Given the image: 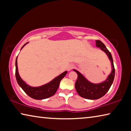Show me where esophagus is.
Segmentation results:
<instances>
[{"mask_svg": "<svg viewBox=\"0 0 131 131\" xmlns=\"http://www.w3.org/2000/svg\"><path fill=\"white\" fill-rule=\"evenodd\" d=\"M73 68H74V65H68V68H67V69H68V70L69 71V70H70L71 69H72Z\"/></svg>", "mask_w": 131, "mask_h": 131, "instance_id": "esophagus-1", "label": "esophagus"}]
</instances>
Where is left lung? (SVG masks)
Returning <instances> with one entry per match:
<instances>
[{"label": "left lung", "mask_w": 131, "mask_h": 131, "mask_svg": "<svg viewBox=\"0 0 131 131\" xmlns=\"http://www.w3.org/2000/svg\"><path fill=\"white\" fill-rule=\"evenodd\" d=\"M96 46L97 47H100L101 49L107 54L112 62V71L110 74L108 75L107 79L102 83L93 84L88 81L78 71L73 69V71H75L78 75L75 83V88L78 94L84 98L92 100L101 98L107 92L113 82L115 75L113 61L110 52L100 40H96Z\"/></svg>", "instance_id": "1"}]
</instances>
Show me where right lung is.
Listing matches in <instances>:
<instances>
[{
	"label": "right lung",
	"instance_id": "right-lung-1",
	"mask_svg": "<svg viewBox=\"0 0 131 131\" xmlns=\"http://www.w3.org/2000/svg\"><path fill=\"white\" fill-rule=\"evenodd\" d=\"M27 43H26L24 44L22 47L21 49ZM66 73H67V71H65L60 75H59L58 76L55 77L50 83L40 86V87H30V86L27 85L19 76L18 71L17 57L16 58V61H15V77H16V80L18 84H19V85L20 86L22 89L24 90V91L28 96H29L33 99H37V100L46 99L53 96L55 94L58 88L61 80L65 76Z\"/></svg>",
	"mask_w": 131,
	"mask_h": 131
}]
</instances>
